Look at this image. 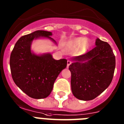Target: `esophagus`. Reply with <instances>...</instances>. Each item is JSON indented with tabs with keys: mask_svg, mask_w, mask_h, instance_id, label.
<instances>
[{
	"mask_svg": "<svg viewBox=\"0 0 124 124\" xmlns=\"http://www.w3.org/2000/svg\"><path fill=\"white\" fill-rule=\"evenodd\" d=\"M71 61H70V60H68V61H67V67H69V66L71 64Z\"/></svg>",
	"mask_w": 124,
	"mask_h": 124,
	"instance_id": "esophagus-1",
	"label": "esophagus"
}]
</instances>
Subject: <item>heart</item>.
Wrapping results in <instances>:
<instances>
[{"mask_svg":"<svg viewBox=\"0 0 124 124\" xmlns=\"http://www.w3.org/2000/svg\"><path fill=\"white\" fill-rule=\"evenodd\" d=\"M72 44L74 46H79L80 45L83 44V47H86L88 45V43L86 40L84 38H76L72 41Z\"/></svg>","mask_w":124,"mask_h":124,"instance_id":"heart-1","label":"heart"}]
</instances>
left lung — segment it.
I'll return each mask as SVG.
<instances>
[{"label": "left lung", "mask_w": 124, "mask_h": 124, "mask_svg": "<svg viewBox=\"0 0 124 124\" xmlns=\"http://www.w3.org/2000/svg\"><path fill=\"white\" fill-rule=\"evenodd\" d=\"M96 46L82 55L73 58L70 64L71 85L77 99H95L109 87L116 67V57L107 42L97 38Z\"/></svg>", "instance_id": "8db88e82"}]
</instances>
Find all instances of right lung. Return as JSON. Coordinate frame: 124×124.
<instances>
[{"mask_svg": "<svg viewBox=\"0 0 124 124\" xmlns=\"http://www.w3.org/2000/svg\"><path fill=\"white\" fill-rule=\"evenodd\" d=\"M51 35L50 31L37 30L22 36L11 53L10 67L14 83L33 99L48 97L58 76L67 66L66 59L55 60L50 53L38 56L31 53L30 46L33 39L46 37L54 41Z\"/></svg>", "mask_w": 124, "mask_h": 124, "instance_id": "right-lung-1", "label": "right lung"}]
</instances>
